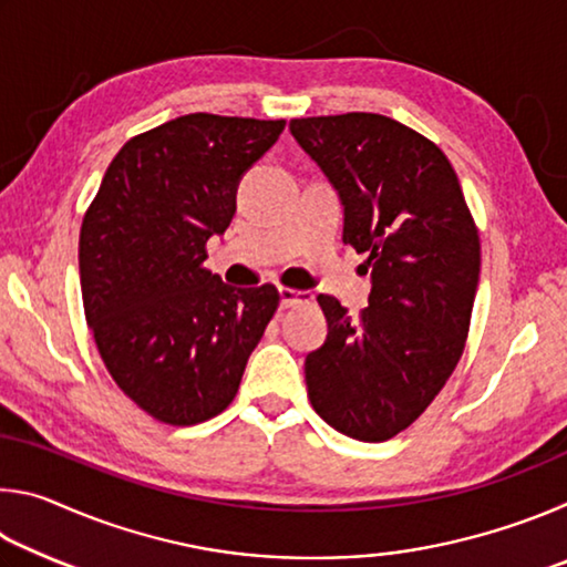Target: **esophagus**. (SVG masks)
<instances>
[{
	"instance_id": "obj_1",
	"label": "esophagus",
	"mask_w": 567,
	"mask_h": 567,
	"mask_svg": "<svg viewBox=\"0 0 567 567\" xmlns=\"http://www.w3.org/2000/svg\"><path fill=\"white\" fill-rule=\"evenodd\" d=\"M310 300V292H302V290H292V287H280V305L282 307H295L300 302Z\"/></svg>"
}]
</instances>
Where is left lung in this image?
<instances>
[{
  "mask_svg": "<svg viewBox=\"0 0 567 567\" xmlns=\"http://www.w3.org/2000/svg\"><path fill=\"white\" fill-rule=\"evenodd\" d=\"M300 147L344 205V245L368 255L370 305L318 302L328 340L307 354V398L338 433L382 443L408 430L453 375L470 332L480 235L450 159L385 114L292 120Z\"/></svg>",
  "mask_w": 567,
  "mask_h": 567,
  "instance_id": "1",
  "label": "left lung"
}]
</instances>
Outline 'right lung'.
<instances>
[{
	"label": "right lung",
	"mask_w": 567,
	"mask_h": 567,
	"mask_svg": "<svg viewBox=\"0 0 567 567\" xmlns=\"http://www.w3.org/2000/svg\"><path fill=\"white\" fill-rule=\"evenodd\" d=\"M285 120L195 112L134 134L80 229L84 318L104 368L165 425H197L235 400L280 305L275 285L229 287L205 267L233 223L237 182Z\"/></svg>",
	"instance_id": "obj_1"
}]
</instances>
